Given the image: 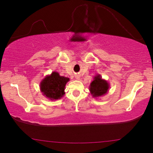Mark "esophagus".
Instances as JSON below:
<instances>
[{
    "label": "esophagus",
    "instance_id": "obj_1",
    "mask_svg": "<svg viewBox=\"0 0 153 153\" xmlns=\"http://www.w3.org/2000/svg\"><path fill=\"white\" fill-rule=\"evenodd\" d=\"M79 78H80V77H79V76H76V79H79Z\"/></svg>",
    "mask_w": 153,
    "mask_h": 153
}]
</instances>
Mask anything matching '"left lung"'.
Instances as JSON below:
<instances>
[{
  "label": "left lung",
  "instance_id": "8db88e82",
  "mask_svg": "<svg viewBox=\"0 0 153 153\" xmlns=\"http://www.w3.org/2000/svg\"><path fill=\"white\" fill-rule=\"evenodd\" d=\"M89 91L93 97H99L105 95L110 88V84L101 75L97 74L93 77L89 85Z\"/></svg>",
  "mask_w": 153,
  "mask_h": 153
}]
</instances>
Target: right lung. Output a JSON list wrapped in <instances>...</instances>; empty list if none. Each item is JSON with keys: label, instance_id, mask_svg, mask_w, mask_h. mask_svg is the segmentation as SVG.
<instances>
[{"label": "right lung", "instance_id": "obj_1", "mask_svg": "<svg viewBox=\"0 0 153 153\" xmlns=\"http://www.w3.org/2000/svg\"><path fill=\"white\" fill-rule=\"evenodd\" d=\"M69 81V77L60 76L58 72L53 71L40 82V89L42 95L49 100H60L65 94V86Z\"/></svg>", "mask_w": 153, "mask_h": 153}]
</instances>
